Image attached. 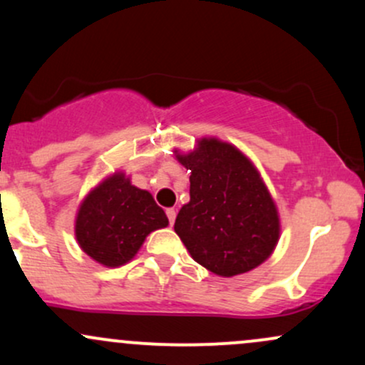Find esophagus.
<instances>
[{
  "mask_svg": "<svg viewBox=\"0 0 365 365\" xmlns=\"http://www.w3.org/2000/svg\"><path fill=\"white\" fill-rule=\"evenodd\" d=\"M166 216H168V220H170V225H173V223H175V217H177V211H175L173 207L166 209Z\"/></svg>",
  "mask_w": 365,
  "mask_h": 365,
  "instance_id": "esophagus-1",
  "label": "esophagus"
}]
</instances>
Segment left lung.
<instances>
[{
    "label": "left lung",
    "mask_w": 365,
    "mask_h": 365,
    "mask_svg": "<svg viewBox=\"0 0 365 365\" xmlns=\"http://www.w3.org/2000/svg\"><path fill=\"white\" fill-rule=\"evenodd\" d=\"M175 156L190 170V200L180 209L175 232L192 259L225 278L266 261L278 244L279 216L252 161L215 137Z\"/></svg>",
    "instance_id": "1"
}]
</instances>
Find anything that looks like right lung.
I'll return each mask as SVG.
<instances>
[{"instance_id":"right-lung-1","label":"right lung","mask_w":365,"mask_h":365,"mask_svg":"<svg viewBox=\"0 0 365 365\" xmlns=\"http://www.w3.org/2000/svg\"><path fill=\"white\" fill-rule=\"evenodd\" d=\"M165 226L168 217L153 195L132 185L123 171H116L82 200L75 238L96 262L118 267L135 257L150 232Z\"/></svg>"}]
</instances>
